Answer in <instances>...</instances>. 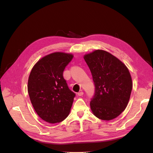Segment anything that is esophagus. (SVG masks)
Instances as JSON below:
<instances>
[{"mask_svg":"<svg viewBox=\"0 0 153 153\" xmlns=\"http://www.w3.org/2000/svg\"><path fill=\"white\" fill-rule=\"evenodd\" d=\"M83 94H84V92H83L82 91H80V92H78V96H82Z\"/></svg>","mask_w":153,"mask_h":153,"instance_id":"34e87169","label":"esophagus"}]
</instances>
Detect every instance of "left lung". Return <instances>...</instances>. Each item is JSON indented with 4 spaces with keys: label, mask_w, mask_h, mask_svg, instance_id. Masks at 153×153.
<instances>
[{
    "label": "left lung",
    "mask_w": 153,
    "mask_h": 153,
    "mask_svg": "<svg viewBox=\"0 0 153 153\" xmlns=\"http://www.w3.org/2000/svg\"><path fill=\"white\" fill-rule=\"evenodd\" d=\"M95 85L90 102L92 113L98 118L110 121L126 108L133 83L127 67L113 55L96 50L84 55Z\"/></svg>",
    "instance_id": "left-lung-1"
}]
</instances>
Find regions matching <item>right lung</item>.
Listing matches in <instances>:
<instances>
[{"mask_svg": "<svg viewBox=\"0 0 153 153\" xmlns=\"http://www.w3.org/2000/svg\"><path fill=\"white\" fill-rule=\"evenodd\" d=\"M73 57L71 53H50L37 62L30 71L27 85L30 100L46 122L60 123L70 112L75 94L69 89L63 71Z\"/></svg>", "mask_w": 153, "mask_h": 153, "instance_id": "obj_1", "label": "right lung"}]
</instances>
